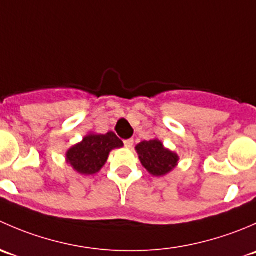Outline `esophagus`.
<instances>
[{
	"label": "esophagus",
	"mask_w": 256,
	"mask_h": 256,
	"mask_svg": "<svg viewBox=\"0 0 256 256\" xmlns=\"http://www.w3.org/2000/svg\"><path fill=\"white\" fill-rule=\"evenodd\" d=\"M124 144H125V147H128V148H131V147L134 146V140H132V138H130V140L124 141Z\"/></svg>",
	"instance_id": "34e87169"
}]
</instances>
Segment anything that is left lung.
Wrapping results in <instances>:
<instances>
[{
  "mask_svg": "<svg viewBox=\"0 0 256 256\" xmlns=\"http://www.w3.org/2000/svg\"><path fill=\"white\" fill-rule=\"evenodd\" d=\"M141 164L152 176L161 177L170 174L178 164L177 154L170 151L160 140L142 141L135 147Z\"/></svg>",
  "mask_w": 256,
  "mask_h": 256,
  "instance_id": "8db88e82",
  "label": "left lung"
}]
</instances>
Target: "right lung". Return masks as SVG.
Here are the masks:
<instances>
[{"label":"right lung","mask_w":256,"mask_h":256,"mask_svg":"<svg viewBox=\"0 0 256 256\" xmlns=\"http://www.w3.org/2000/svg\"><path fill=\"white\" fill-rule=\"evenodd\" d=\"M122 146V141L112 131L105 135L89 134L66 151V162L80 174H95L106 164L110 152Z\"/></svg>","instance_id":"right-lung-1"}]
</instances>
